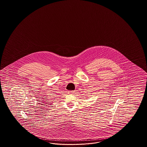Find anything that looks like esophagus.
Instances as JSON below:
<instances>
[{"mask_svg":"<svg viewBox=\"0 0 147 147\" xmlns=\"http://www.w3.org/2000/svg\"><path fill=\"white\" fill-rule=\"evenodd\" d=\"M68 94H74L75 92L74 91H68Z\"/></svg>","mask_w":147,"mask_h":147,"instance_id":"esophagus-1","label":"esophagus"}]
</instances>
